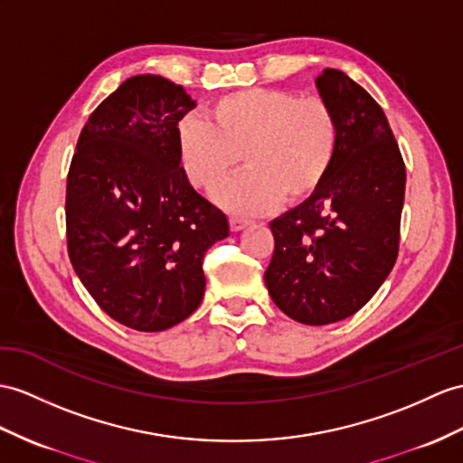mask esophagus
Here are the masks:
<instances>
[{"label":"esophagus","mask_w":463,"mask_h":463,"mask_svg":"<svg viewBox=\"0 0 463 463\" xmlns=\"http://www.w3.org/2000/svg\"><path fill=\"white\" fill-rule=\"evenodd\" d=\"M247 225H250V220H243V218H240V216H232L230 218V228H232V232H241V230H245Z\"/></svg>","instance_id":"esophagus-1"}]
</instances>
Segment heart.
Returning a JSON list of instances; mask_svg holds the SVG:
<instances>
[{
  "label": "heart",
  "mask_w": 463,
  "mask_h": 463,
  "mask_svg": "<svg viewBox=\"0 0 463 463\" xmlns=\"http://www.w3.org/2000/svg\"><path fill=\"white\" fill-rule=\"evenodd\" d=\"M210 116L212 123L200 116L180 119V163L190 184L213 190L243 156L247 171L213 194L230 212L261 213L280 200L300 204L318 193L334 165L340 128L318 96L240 90L213 101Z\"/></svg>",
  "instance_id": "obj_1"
}]
</instances>
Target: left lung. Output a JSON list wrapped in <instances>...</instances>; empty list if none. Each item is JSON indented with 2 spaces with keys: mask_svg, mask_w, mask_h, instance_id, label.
Masks as SVG:
<instances>
[{
  "mask_svg": "<svg viewBox=\"0 0 463 463\" xmlns=\"http://www.w3.org/2000/svg\"><path fill=\"white\" fill-rule=\"evenodd\" d=\"M340 141L312 198L270 222L275 238L265 285L288 318L334 324L365 307L399 255L404 163L381 106L342 71L317 78Z\"/></svg>",
  "mask_w": 463,
  "mask_h": 463,
  "instance_id": "obj_1",
  "label": "left lung"
}]
</instances>
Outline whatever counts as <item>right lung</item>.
<instances>
[{"label":"right lung","mask_w":463,"mask_h":463,"mask_svg":"<svg viewBox=\"0 0 463 463\" xmlns=\"http://www.w3.org/2000/svg\"><path fill=\"white\" fill-rule=\"evenodd\" d=\"M196 101L163 76L128 78L88 118L66 180L69 257L98 307L163 332L202 302V261L228 238L225 213L190 186L178 121Z\"/></svg>","instance_id":"obj_1"}]
</instances>
